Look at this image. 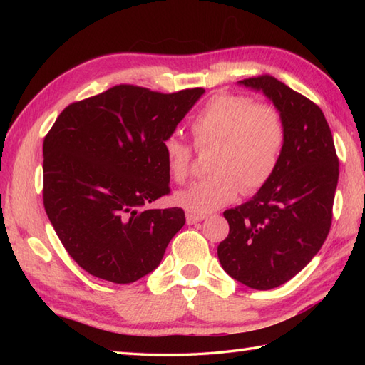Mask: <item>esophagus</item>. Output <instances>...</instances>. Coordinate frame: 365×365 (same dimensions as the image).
<instances>
[{
    "mask_svg": "<svg viewBox=\"0 0 365 365\" xmlns=\"http://www.w3.org/2000/svg\"><path fill=\"white\" fill-rule=\"evenodd\" d=\"M205 216H200V215H192V213H188L187 215V222L190 224V226H192V224H197L200 221H204Z\"/></svg>",
    "mask_w": 365,
    "mask_h": 365,
    "instance_id": "esophagus-1",
    "label": "esophagus"
}]
</instances>
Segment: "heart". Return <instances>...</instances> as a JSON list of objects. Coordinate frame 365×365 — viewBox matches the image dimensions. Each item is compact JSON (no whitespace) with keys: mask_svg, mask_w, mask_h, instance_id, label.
I'll return each mask as SVG.
<instances>
[{"mask_svg":"<svg viewBox=\"0 0 365 365\" xmlns=\"http://www.w3.org/2000/svg\"><path fill=\"white\" fill-rule=\"evenodd\" d=\"M190 130L197 149L213 147L208 160L210 177L175 192L174 200L192 215H208L234 202L240 191L262 188L274 174L284 147L285 131L273 106L250 97L220 94L212 97L192 118ZM168 173L174 182L187 180L191 149L177 136L165 144Z\"/></svg>","mask_w":365,"mask_h":365,"instance_id":"b5f03b06","label":"heart"}]
</instances>
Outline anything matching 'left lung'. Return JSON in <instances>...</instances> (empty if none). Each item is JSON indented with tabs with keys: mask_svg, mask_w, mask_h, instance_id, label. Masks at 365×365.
Instances as JSON below:
<instances>
[{
	"mask_svg": "<svg viewBox=\"0 0 365 365\" xmlns=\"http://www.w3.org/2000/svg\"><path fill=\"white\" fill-rule=\"evenodd\" d=\"M238 84L274 105L285 139L269 180L247 202L224 212L229 235L218 246V259L235 281L269 290L297 276L327 240L339 160L328 122L314 102L269 75Z\"/></svg>",
	"mask_w": 365,
	"mask_h": 365,
	"instance_id": "1",
	"label": "left lung"
}]
</instances>
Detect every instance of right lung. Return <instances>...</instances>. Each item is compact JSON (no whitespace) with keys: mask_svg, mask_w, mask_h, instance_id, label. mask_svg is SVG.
<instances>
[{"mask_svg":"<svg viewBox=\"0 0 365 365\" xmlns=\"http://www.w3.org/2000/svg\"><path fill=\"white\" fill-rule=\"evenodd\" d=\"M204 92L119 84L68 105L45 136V212L89 274L130 284L160 265L185 212L144 207L169 192L163 144Z\"/></svg>","mask_w":365,"mask_h":365,"instance_id":"right-lung-1","label":"right lung"}]
</instances>
